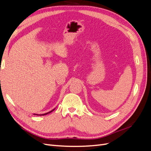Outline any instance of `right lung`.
I'll use <instances>...</instances> for the list:
<instances>
[{
    "mask_svg": "<svg viewBox=\"0 0 151 151\" xmlns=\"http://www.w3.org/2000/svg\"><path fill=\"white\" fill-rule=\"evenodd\" d=\"M54 109H52V111H49L48 113H45V114H42V115H47V114L48 113H51V112H52L53 110H54Z\"/></svg>",
    "mask_w": 151,
    "mask_h": 151,
    "instance_id": "1",
    "label": "right lung"
}]
</instances>
